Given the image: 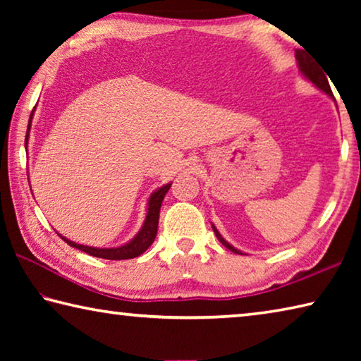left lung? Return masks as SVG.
<instances>
[{
	"instance_id": "obj_1",
	"label": "left lung",
	"mask_w": 361,
	"mask_h": 361,
	"mask_svg": "<svg viewBox=\"0 0 361 361\" xmlns=\"http://www.w3.org/2000/svg\"><path fill=\"white\" fill-rule=\"evenodd\" d=\"M296 60H298V65H299V71H301L302 75L309 79V81H312L320 90H323V92L328 94L329 97H331V99H334L333 92H331V87H329V82H328V79H326L328 75H325V73H323V68H320V66H317L314 63V59H310V56H307V54H305L304 51H298L296 52ZM212 228H213V232H215V234H216L218 240L221 242L226 248H229L231 252H234L237 255H243L240 250L234 248V247L231 245V243H228V242L223 239L221 234H219L215 226L212 224Z\"/></svg>"
}]
</instances>
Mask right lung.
Returning <instances> with one entry per match:
<instances>
[{
    "label": "right lung",
    "instance_id": "right-lung-1",
    "mask_svg": "<svg viewBox=\"0 0 361 361\" xmlns=\"http://www.w3.org/2000/svg\"><path fill=\"white\" fill-rule=\"evenodd\" d=\"M32 118H33V111L32 116H30L28 121V130H27V137H25V146L28 142V132H30V126H32ZM170 186L172 183L169 185L162 186L161 189L152 192L149 195L148 200V213H146V219L142 226V229L138 231V234L133 237V239L126 243V245L116 247V248H95V247H87V245H79V243L71 242L68 239H65L63 235H60L62 239L68 243L70 247L81 250V252L87 253L90 256H95V258H103V259H132L137 258L142 253H145L146 250L151 247V243L154 242L156 234H157V224H159V212H161V205L162 200L166 197V194L169 192Z\"/></svg>",
    "mask_w": 361,
    "mask_h": 361
}]
</instances>
